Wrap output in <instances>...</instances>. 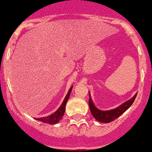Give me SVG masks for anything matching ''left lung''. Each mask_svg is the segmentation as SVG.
I'll use <instances>...</instances> for the list:
<instances>
[{
    "mask_svg": "<svg viewBox=\"0 0 152 152\" xmlns=\"http://www.w3.org/2000/svg\"><path fill=\"white\" fill-rule=\"evenodd\" d=\"M137 94L134 95L131 99L129 101L124 102L123 104L120 106L117 107V108H114L113 110H101L98 109L95 107V105L93 103L92 100H91V97H90L89 94V100H88V105H89V108L91 110V113L92 116L96 119L98 121L102 123H110L113 120H115L116 119L118 118L123 113L126 111L127 109H129V107L132 104V103L135 101Z\"/></svg>",
    "mask_w": 152,
    "mask_h": 152,
    "instance_id": "8db88e82",
    "label": "left lung"
}]
</instances>
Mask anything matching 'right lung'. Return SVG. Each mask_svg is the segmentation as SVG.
I'll return each instance as SVG.
<instances>
[{
  "mask_svg": "<svg viewBox=\"0 0 152 152\" xmlns=\"http://www.w3.org/2000/svg\"><path fill=\"white\" fill-rule=\"evenodd\" d=\"M72 88H73V87H71L69 89L67 95H66V97L64 98L62 104L61 105V107H60L59 108L57 109V111H55L54 113H52V114H50V116H48V117H42V118L36 119V120H39V121H42V123H45V124H56L59 122L60 120L62 119L63 116H64V114L66 102H67L68 99H69V95H70V92L71 91H72Z\"/></svg>",
  "mask_w": 152,
  "mask_h": 152,
  "instance_id": "1",
  "label": "right lung"
}]
</instances>
